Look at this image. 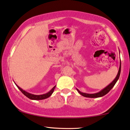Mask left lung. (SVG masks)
<instances>
[{
  "mask_svg": "<svg viewBox=\"0 0 130 130\" xmlns=\"http://www.w3.org/2000/svg\"><path fill=\"white\" fill-rule=\"evenodd\" d=\"M121 64H120L119 71H118V75H117L116 78L113 80V82H112L111 83H110V84L108 85V86H107L105 89H104L102 90L101 91V92L96 93H94V94H87V93H85L81 92L79 90L77 89L78 92H79V94H81V95L83 96L87 97V98H99V97L103 96L105 95L107 93H108L110 92V90H111L112 88L114 87L115 84H116L117 81H118V79H119V78L120 74H121Z\"/></svg>",
  "mask_w": 130,
  "mask_h": 130,
  "instance_id": "8db88e82",
  "label": "left lung"
}]
</instances>
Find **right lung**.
<instances>
[{"mask_svg": "<svg viewBox=\"0 0 130 130\" xmlns=\"http://www.w3.org/2000/svg\"><path fill=\"white\" fill-rule=\"evenodd\" d=\"M16 86H17V85H16ZM17 86V87L19 88V89L22 92V93H23L24 95L28 97V98L32 99V100H41V99H44L46 98H49L51 95V94H52V93H53V92H54V89H55V86H54V87L52 89V90H50V92H49L46 94H41V95H35V94L29 93L25 92V91L23 90V89H22L20 87H19L18 86Z\"/></svg>", "mask_w": 130, "mask_h": 130, "instance_id": "add662e5", "label": "right lung"}]
</instances>
